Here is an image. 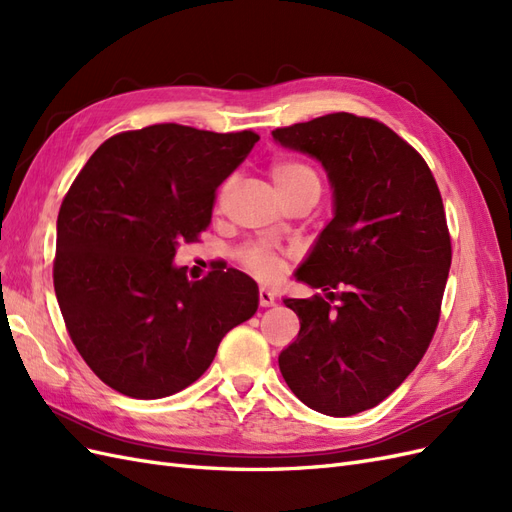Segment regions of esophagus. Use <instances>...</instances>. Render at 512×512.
I'll list each match as a JSON object with an SVG mask.
<instances>
[{
    "label": "esophagus",
    "instance_id": "esophagus-1",
    "mask_svg": "<svg viewBox=\"0 0 512 512\" xmlns=\"http://www.w3.org/2000/svg\"><path fill=\"white\" fill-rule=\"evenodd\" d=\"M258 303H260V307H271V305L275 303L273 292L267 290V288H260V292H258Z\"/></svg>",
    "mask_w": 512,
    "mask_h": 512
}]
</instances>
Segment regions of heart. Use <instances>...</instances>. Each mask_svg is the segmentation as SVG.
<instances>
[{
  "label": "heart",
  "mask_w": 512,
  "mask_h": 512,
  "mask_svg": "<svg viewBox=\"0 0 512 512\" xmlns=\"http://www.w3.org/2000/svg\"><path fill=\"white\" fill-rule=\"evenodd\" d=\"M269 175L282 200L292 196H314L320 194V175L314 166L294 158H275L269 166ZM226 192V188H224ZM241 265L260 280H275L282 271V260L271 245L256 241L247 243L239 250Z\"/></svg>",
  "instance_id": "b5f03b06"
}]
</instances>
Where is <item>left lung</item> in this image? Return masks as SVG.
<instances>
[{"mask_svg": "<svg viewBox=\"0 0 512 512\" xmlns=\"http://www.w3.org/2000/svg\"><path fill=\"white\" fill-rule=\"evenodd\" d=\"M327 168L335 215L297 280L322 294L284 299L301 329L280 371L305 406L352 416L404 382L438 329L451 235L427 162L389 126L331 113L273 130Z\"/></svg>", "mask_w": 512, "mask_h": 512, "instance_id": "8db88e82", "label": "left lung"}]
</instances>
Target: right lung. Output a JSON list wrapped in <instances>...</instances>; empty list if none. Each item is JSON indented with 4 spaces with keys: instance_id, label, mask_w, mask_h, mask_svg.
Returning a JSON list of instances; mask_svg holds the SVG:
<instances>
[{
    "instance_id": "add662e5",
    "label": "right lung",
    "mask_w": 512,
    "mask_h": 512,
    "mask_svg": "<svg viewBox=\"0 0 512 512\" xmlns=\"http://www.w3.org/2000/svg\"><path fill=\"white\" fill-rule=\"evenodd\" d=\"M258 138L179 123L119 132L70 185L57 218V303L83 361L117 393H179L256 314L252 277L228 269L190 282L173 258L209 228L215 190Z\"/></svg>"
}]
</instances>
